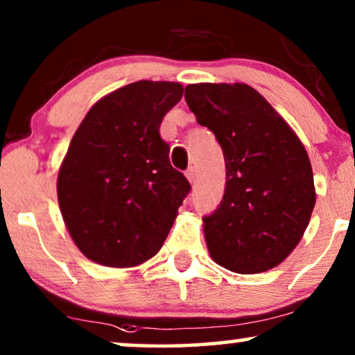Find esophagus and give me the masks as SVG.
I'll use <instances>...</instances> for the list:
<instances>
[{
  "label": "esophagus",
  "instance_id": "1",
  "mask_svg": "<svg viewBox=\"0 0 355 355\" xmlns=\"http://www.w3.org/2000/svg\"><path fill=\"white\" fill-rule=\"evenodd\" d=\"M186 178H187V181L189 182H194L196 181V173H194V169H187V171H186Z\"/></svg>",
  "mask_w": 355,
  "mask_h": 355
}]
</instances>
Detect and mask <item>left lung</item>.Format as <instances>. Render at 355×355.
Here are the masks:
<instances>
[{
    "mask_svg": "<svg viewBox=\"0 0 355 355\" xmlns=\"http://www.w3.org/2000/svg\"><path fill=\"white\" fill-rule=\"evenodd\" d=\"M184 98L215 133L227 164L222 204L204 218L210 257L236 274L275 268L300 243L316 202L305 146L245 83L187 85Z\"/></svg>",
    "mask_w": 355,
    "mask_h": 355,
    "instance_id": "8db88e82",
    "label": "left lung"
}]
</instances>
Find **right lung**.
<instances>
[{"label":"right lung","instance_id":"1","mask_svg":"<svg viewBox=\"0 0 355 355\" xmlns=\"http://www.w3.org/2000/svg\"><path fill=\"white\" fill-rule=\"evenodd\" d=\"M182 93L176 81L132 83L101 98L76 128L57 196L73 243L96 264L137 268L163 246L191 189L159 137Z\"/></svg>","mask_w":355,"mask_h":355}]
</instances>
